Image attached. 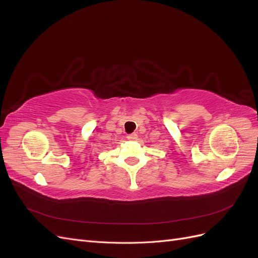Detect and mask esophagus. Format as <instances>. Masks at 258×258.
<instances>
[{"instance_id": "34e87169", "label": "esophagus", "mask_w": 258, "mask_h": 258, "mask_svg": "<svg viewBox=\"0 0 258 258\" xmlns=\"http://www.w3.org/2000/svg\"><path fill=\"white\" fill-rule=\"evenodd\" d=\"M138 138V135L137 134H131V135H128L127 136V139L130 140V141H135V140Z\"/></svg>"}]
</instances>
